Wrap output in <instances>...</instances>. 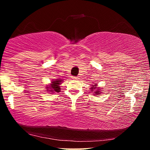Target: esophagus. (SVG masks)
Returning a JSON list of instances; mask_svg holds the SVG:
<instances>
[{"instance_id":"esophagus-1","label":"esophagus","mask_w":150,"mask_h":150,"mask_svg":"<svg viewBox=\"0 0 150 150\" xmlns=\"http://www.w3.org/2000/svg\"><path fill=\"white\" fill-rule=\"evenodd\" d=\"M72 79H78L79 77H72Z\"/></svg>"}]
</instances>
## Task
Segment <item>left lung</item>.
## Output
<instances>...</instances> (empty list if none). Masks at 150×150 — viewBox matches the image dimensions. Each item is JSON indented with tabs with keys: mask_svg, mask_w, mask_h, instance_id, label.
<instances>
[{
	"mask_svg": "<svg viewBox=\"0 0 150 150\" xmlns=\"http://www.w3.org/2000/svg\"><path fill=\"white\" fill-rule=\"evenodd\" d=\"M96 88H97V89L96 90V91H95V95H100V91H99V88H96V85H94L93 87H91V92H93L94 90H95Z\"/></svg>",
	"mask_w": 150,
	"mask_h": 150,
	"instance_id": "obj_1",
	"label": "left lung"
}]
</instances>
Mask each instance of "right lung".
Segmentation results:
<instances>
[{"label":"right lung","instance_id":"1","mask_svg":"<svg viewBox=\"0 0 150 150\" xmlns=\"http://www.w3.org/2000/svg\"><path fill=\"white\" fill-rule=\"evenodd\" d=\"M63 81V79H55L53 81L49 87H46L47 91H50V93L60 92V84Z\"/></svg>","mask_w":150,"mask_h":150}]
</instances>
